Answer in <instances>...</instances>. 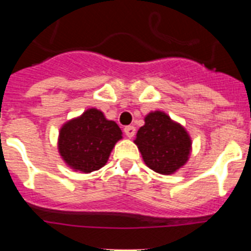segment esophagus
I'll use <instances>...</instances> for the list:
<instances>
[{
	"mask_svg": "<svg viewBox=\"0 0 251 251\" xmlns=\"http://www.w3.org/2000/svg\"><path fill=\"white\" fill-rule=\"evenodd\" d=\"M124 133H126V136L128 138H132L134 136V133H136V128L133 127V126H128V127L124 128Z\"/></svg>",
	"mask_w": 251,
	"mask_h": 251,
	"instance_id": "1",
	"label": "esophagus"
}]
</instances>
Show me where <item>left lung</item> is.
I'll return each mask as SVG.
<instances>
[{
	"instance_id": "8db88e82",
	"label": "left lung",
	"mask_w": 251,
	"mask_h": 251,
	"mask_svg": "<svg viewBox=\"0 0 251 251\" xmlns=\"http://www.w3.org/2000/svg\"><path fill=\"white\" fill-rule=\"evenodd\" d=\"M134 143L147 167L161 175H174L182 168L192 151L191 137L185 127L161 110L146 115Z\"/></svg>"
}]
</instances>
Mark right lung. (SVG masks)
I'll return each mask as SVG.
<instances>
[{"label": "right lung", "mask_w": 251, "mask_h": 251, "mask_svg": "<svg viewBox=\"0 0 251 251\" xmlns=\"http://www.w3.org/2000/svg\"><path fill=\"white\" fill-rule=\"evenodd\" d=\"M121 128L97 108L65 122L59 130L57 150L68 167L81 174L98 171L109 159L115 143L123 138Z\"/></svg>", "instance_id": "right-lung-1"}]
</instances>
